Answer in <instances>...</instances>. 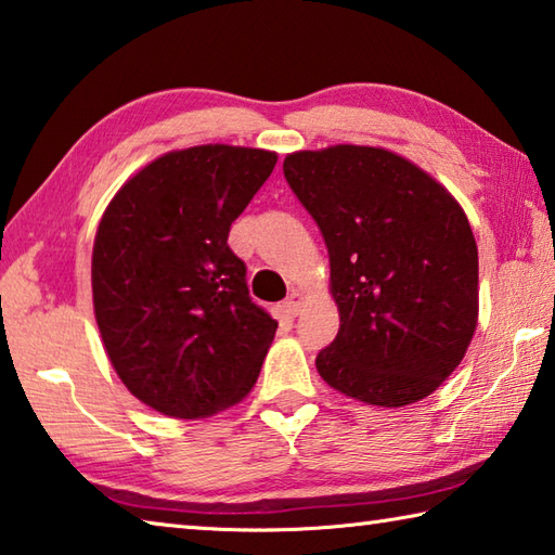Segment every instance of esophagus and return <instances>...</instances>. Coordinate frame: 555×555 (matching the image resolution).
Segmentation results:
<instances>
[{
  "mask_svg": "<svg viewBox=\"0 0 555 555\" xmlns=\"http://www.w3.org/2000/svg\"><path fill=\"white\" fill-rule=\"evenodd\" d=\"M281 310H284L288 318L300 315V310H304V296H300L298 291H294V294H291V296L284 300V306H281Z\"/></svg>",
  "mask_w": 555,
  "mask_h": 555,
  "instance_id": "obj_1",
  "label": "esophagus"
}]
</instances>
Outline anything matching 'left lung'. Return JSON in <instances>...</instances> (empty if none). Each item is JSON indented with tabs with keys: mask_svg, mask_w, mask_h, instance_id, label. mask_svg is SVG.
<instances>
[{
	"mask_svg": "<svg viewBox=\"0 0 555 555\" xmlns=\"http://www.w3.org/2000/svg\"><path fill=\"white\" fill-rule=\"evenodd\" d=\"M284 177L330 255L339 332L315 359L322 380L380 408L431 396L478 325V247L459 201L383 147L300 150Z\"/></svg>",
	"mask_w": 555,
	"mask_h": 555,
	"instance_id": "left-lung-1",
	"label": "left lung"
}]
</instances>
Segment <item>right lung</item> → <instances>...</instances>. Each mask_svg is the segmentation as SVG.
Here are the masks:
<instances>
[{
  "label": "right lung",
  "instance_id": "1",
  "mask_svg": "<svg viewBox=\"0 0 555 555\" xmlns=\"http://www.w3.org/2000/svg\"><path fill=\"white\" fill-rule=\"evenodd\" d=\"M274 165L276 153L257 147L175 150L104 210L92 251L96 325L124 386L163 415L208 417L257 383L279 322L251 304L228 233Z\"/></svg>",
  "mask_w": 555,
  "mask_h": 555
}]
</instances>
